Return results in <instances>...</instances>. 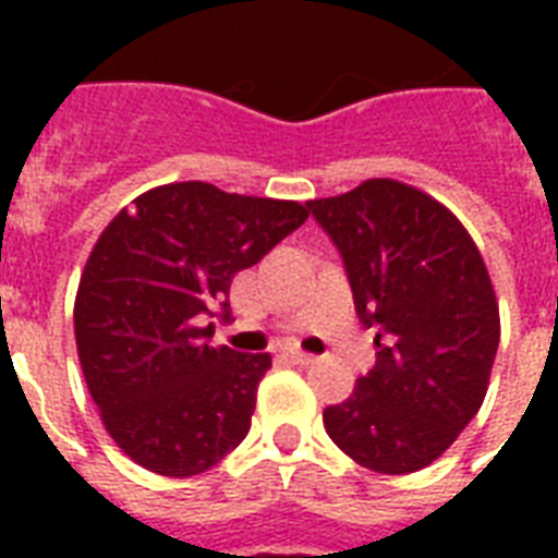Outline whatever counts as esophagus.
Instances as JSON below:
<instances>
[{"label": "esophagus", "instance_id": "obj_1", "mask_svg": "<svg viewBox=\"0 0 558 558\" xmlns=\"http://www.w3.org/2000/svg\"><path fill=\"white\" fill-rule=\"evenodd\" d=\"M287 359L289 362H292V365H313L315 362V356L313 353H304V350H287Z\"/></svg>", "mask_w": 558, "mask_h": 558}]
</instances>
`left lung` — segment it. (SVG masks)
<instances>
[{"label":"left lung","mask_w":558,"mask_h":558,"mask_svg":"<svg viewBox=\"0 0 558 558\" xmlns=\"http://www.w3.org/2000/svg\"><path fill=\"white\" fill-rule=\"evenodd\" d=\"M339 248L359 322L376 330V365L324 428L381 475L437 460L477 414L501 339L484 257L428 193L393 179L306 202Z\"/></svg>","instance_id":"1"}]
</instances>
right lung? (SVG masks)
I'll return each instance as SVG.
<instances>
[{
	"label": "right lung",
	"instance_id": "right-lung-1",
	"mask_svg": "<svg viewBox=\"0 0 558 558\" xmlns=\"http://www.w3.org/2000/svg\"><path fill=\"white\" fill-rule=\"evenodd\" d=\"M306 205L177 182L142 193L92 248L74 339L100 420L126 458L191 477L252 428L269 353L217 348L236 271L304 226Z\"/></svg>",
	"mask_w": 558,
	"mask_h": 558
}]
</instances>
